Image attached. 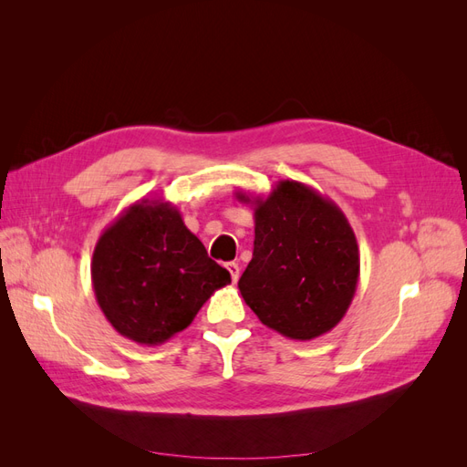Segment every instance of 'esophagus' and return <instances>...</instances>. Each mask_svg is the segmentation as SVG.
I'll use <instances>...</instances> for the list:
<instances>
[{
	"mask_svg": "<svg viewBox=\"0 0 467 467\" xmlns=\"http://www.w3.org/2000/svg\"><path fill=\"white\" fill-rule=\"evenodd\" d=\"M225 266H228V271L232 275V280L237 282L239 280V271H242V268H239V265L237 263H228Z\"/></svg>",
	"mask_w": 467,
	"mask_h": 467,
	"instance_id": "34e87169",
	"label": "esophagus"
}]
</instances>
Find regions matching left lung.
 I'll list each match as a JSON object with an SVG mask.
<instances>
[{"label": "left lung", "mask_w": 467, "mask_h": 467, "mask_svg": "<svg viewBox=\"0 0 467 467\" xmlns=\"http://www.w3.org/2000/svg\"><path fill=\"white\" fill-rule=\"evenodd\" d=\"M255 206L253 259L237 286L268 329L312 341L341 321L355 298L360 253L343 210L298 181H278L273 192L249 196Z\"/></svg>", "instance_id": "1"}]
</instances>
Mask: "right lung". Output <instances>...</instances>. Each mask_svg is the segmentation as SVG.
Here are the masks:
<instances>
[{
    "label": "right lung",
    "instance_id": "add662e5",
    "mask_svg": "<svg viewBox=\"0 0 467 467\" xmlns=\"http://www.w3.org/2000/svg\"><path fill=\"white\" fill-rule=\"evenodd\" d=\"M91 282L115 331L155 347L187 329L210 296L232 278L208 257L171 202L142 199L99 237Z\"/></svg>",
    "mask_w": 467,
    "mask_h": 467
}]
</instances>
